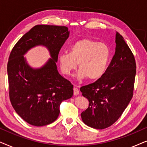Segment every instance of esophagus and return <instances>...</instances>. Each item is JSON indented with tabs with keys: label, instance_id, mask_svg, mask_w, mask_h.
Wrapping results in <instances>:
<instances>
[{
	"label": "esophagus",
	"instance_id": "1",
	"mask_svg": "<svg viewBox=\"0 0 147 147\" xmlns=\"http://www.w3.org/2000/svg\"><path fill=\"white\" fill-rule=\"evenodd\" d=\"M74 96H78L79 94V90L77 88H74Z\"/></svg>",
	"mask_w": 147,
	"mask_h": 147
}]
</instances>
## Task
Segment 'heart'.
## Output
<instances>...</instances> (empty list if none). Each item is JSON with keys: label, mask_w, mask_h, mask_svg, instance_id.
<instances>
[{"label": "heart", "mask_w": 147, "mask_h": 147, "mask_svg": "<svg viewBox=\"0 0 147 147\" xmlns=\"http://www.w3.org/2000/svg\"><path fill=\"white\" fill-rule=\"evenodd\" d=\"M110 51L104 43L91 39H82L71 46L69 53H61L58 57L60 69L65 75H70L78 67L76 78L81 80L88 78L94 80L102 77L106 72Z\"/></svg>", "instance_id": "1"}]
</instances>
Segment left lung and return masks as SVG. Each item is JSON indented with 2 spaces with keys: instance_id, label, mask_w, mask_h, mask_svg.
<instances>
[{
  "instance_id": "8db88e82",
  "label": "left lung",
  "mask_w": 147,
  "mask_h": 147,
  "mask_svg": "<svg viewBox=\"0 0 147 147\" xmlns=\"http://www.w3.org/2000/svg\"><path fill=\"white\" fill-rule=\"evenodd\" d=\"M115 53L101 78L80 88L89 106L81 113L82 121L96 129L113 124L123 113L133 95L136 63L122 36L116 32Z\"/></svg>"
}]
</instances>
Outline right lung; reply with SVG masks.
<instances>
[{
  "label": "right lung",
  "mask_w": 147,
  "mask_h": 147,
  "mask_svg": "<svg viewBox=\"0 0 147 147\" xmlns=\"http://www.w3.org/2000/svg\"><path fill=\"white\" fill-rule=\"evenodd\" d=\"M69 35L64 26L35 25L16 43L7 65L9 96L20 117L31 125L52 123L59 114L60 104L71 98L73 85L60 75L56 63L58 54ZM43 46L51 58L40 68L31 67L24 55Z\"/></svg>",
  "instance_id": "right-lung-1"
}]
</instances>
